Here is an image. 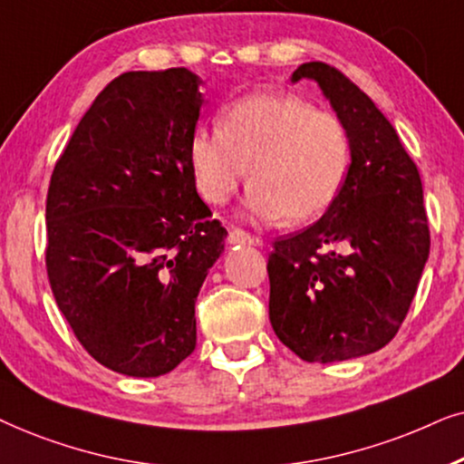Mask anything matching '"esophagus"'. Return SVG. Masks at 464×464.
<instances>
[{
  "label": "esophagus",
  "mask_w": 464,
  "mask_h": 464,
  "mask_svg": "<svg viewBox=\"0 0 464 464\" xmlns=\"http://www.w3.org/2000/svg\"><path fill=\"white\" fill-rule=\"evenodd\" d=\"M227 242L233 246H258V239L255 236H250V233H246L244 228H237V227L228 228Z\"/></svg>",
  "instance_id": "1"
}]
</instances>
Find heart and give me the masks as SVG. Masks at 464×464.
I'll list each match as a JSON object with an SVG mask.
<instances>
[{
    "label": "heart",
    "instance_id": "b5f03b06",
    "mask_svg": "<svg viewBox=\"0 0 464 464\" xmlns=\"http://www.w3.org/2000/svg\"><path fill=\"white\" fill-rule=\"evenodd\" d=\"M188 168L209 206L231 199L248 174L246 214L299 225L324 214L342 193L350 135L335 114L305 99L256 92L222 110L218 133L190 135Z\"/></svg>",
    "mask_w": 464,
    "mask_h": 464
}]
</instances>
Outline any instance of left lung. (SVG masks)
I'll list each match as a JSON object with an SVG mask.
<instances>
[{
	"instance_id": "1",
	"label": "left lung",
	"mask_w": 464,
	"mask_h": 464,
	"mask_svg": "<svg viewBox=\"0 0 464 464\" xmlns=\"http://www.w3.org/2000/svg\"><path fill=\"white\" fill-rule=\"evenodd\" d=\"M350 135V169L333 206L269 255V320L307 362L378 352L397 335L429 258V218L416 163L375 103L335 67L312 61Z\"/></svg>"
}]
</instances>
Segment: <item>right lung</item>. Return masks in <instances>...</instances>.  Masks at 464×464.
Here are the masks:
<instances>
[{"label":"right lung","instance_id":"1","mask_svg":"<svg viewBox=\"0 0 464 464\" xmlns=\"http://www.w3.org/2000/svg\"><path fill=\"white\" fill-rule=\"evenodd\" d=\"M187 67L127 72L86 110L46 197V271L82 348L131 378L195 350V301L225 250L188 168L203 106Z\"/></svg>","mask_w":464,"mask_h":464}]
</instances>
